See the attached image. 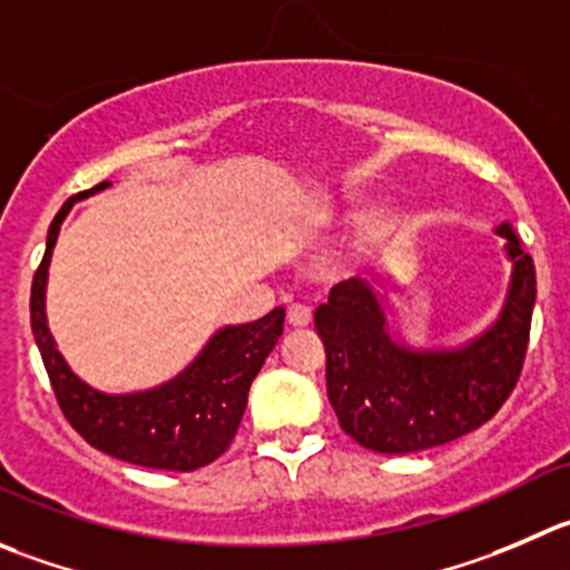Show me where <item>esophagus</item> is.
<instances>
[{
    "label": "esophagus",
    "instance_id": "obj_1",
    "mask_svg": "<svg viewBox=\"0 0 570 570\" xmlns=\"http://www.w3.org/2000/svg\"><path fill=\"white\" fill-rule=\"evenodd\" d=\"M311 322H313V311L307 305H291L288 307L291 327H307Z\"/></svg>",
    "mask_w": 570,
    "mask_h": 570
}]
</instances>
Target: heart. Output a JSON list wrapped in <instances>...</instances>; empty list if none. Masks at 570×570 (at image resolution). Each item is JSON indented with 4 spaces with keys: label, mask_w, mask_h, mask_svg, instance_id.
Segmentation results:
<instances>
[{
    "label": "heart",
    "mask_w": 570,
    "mask_h": 570,
    "mask_svg": "<svg viewBox=\"0 0 570 570\" xmlns=\"http://www.w3.org/2000/svg\"><path fill=\"white\" fill-rule=\"evenodd\" d=\"M352 218H357V215H352Z\"/></svg>",
    "instance_id": "1"
}]
</instances>
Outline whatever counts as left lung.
Segmentation results:
<instances>
[{"label": "left lung", "mask_w": 570, "mask_h": 570, "mask_svg": "<svg viewBox=\"0 0 570 570\" xmlns=\"http://www.w3.org/2000/svg\"><path fill=\"white\" fill-rule=\"evenodd\" d=\"M512 259L501 316L456 350H411L392 338L372 282H338L316 307L327 352V397L341 431L375 453L448 444L498 414L523 370L538 276L509 224L498 226Z\"/></svg>", "instance_id": "8db88e82"}]
</instances>
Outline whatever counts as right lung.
Wrapping results in <instances>:
<instances>
[{
	"label": "right lung",
	"mask_w": 570,
	"mask_h": 570,
	"mask_svg": "<svg viewBox=\"0 0 570 570\" xmlns=\"http://www.w3.org/2000/svg\"><path fill=\"white\" fill-rule=\"evenodd\" d=\"M108 187L106 181L72 195L47 232V252L30 291V324L38 352L50 375L52 392L69 425L97 451L122 462L154 470L207 468L220 456L240 428L248 389L265 357L276 346L285 324V311L274 307L252 324L224 327L209 338L187 370L148 392L106 394L80 381L56 350L45 313L47 268L63 218L75 200Z\"/></svg>",
	"instance_id": "obj_1"
}]
</instances>
